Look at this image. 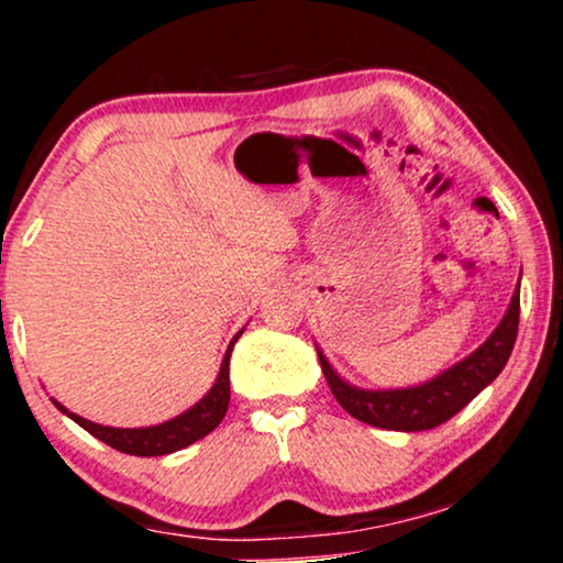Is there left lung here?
Returning <instances> with one entry per match:
<instances>
[{"label": "left lung", "instance_id": "obj_1", "mask_svg": "<svg viewBox=\"0 0 563 563\" xmlns=\"http://www.w3.org/2000/svg\"><path fill=\"white\" fill-rule=\"evenodd\" d=\"M520 322V279L518 289L512 291L507 312L499 320V325L492 330V335L479 349L468 353L466 358L445 368L433 379L415 384V387L397 389H364L356 384L345 382L341 374L330 366L325 353L318 349V358L325 374L328 387L333 391L338 402L349 415L368 422L374 428L402 430H430L441 422L451 420L453 415L472 402L484 387H489L503 372L507 358H510L515 338H518Z\"/></svg>", "mask_w": 563, "mask_h": 563}]
</instances>
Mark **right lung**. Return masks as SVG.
Instances as JSON below:
<instances>
[{
  "label": "right lung",
  "instance_id": "add662e5",
  "mask_svg": "<svg viewBox=\"0 0 563 563\" xmlns=\"http://www.w3.org/2000/svg\"><path fill=\"white\" fill-rule=\"evenodd\" d=\"M243 335V330H238L233 341H230L225 356H222L218 379L210 387V391L199 399L197 405H191L189 410H184L176 418L158 422V426H148V428H110V426H99V422H91L81 415L68 412L64 405L53 399V405L58 407L60 412L68 415L76 426H81L87 433H91L99 441L112 445L122 453H130V456H166V453L181 451L187 445L197 443L199 438H205L207 433H212L214 428L220 426L222 418L228 412V402H230V353H233V345L238 338Z\"/></svg>",
  "mask_w": 563,
  "mask_h": 563
}]
</instances>
